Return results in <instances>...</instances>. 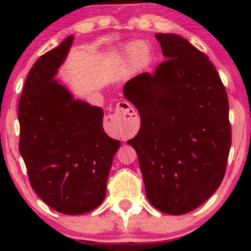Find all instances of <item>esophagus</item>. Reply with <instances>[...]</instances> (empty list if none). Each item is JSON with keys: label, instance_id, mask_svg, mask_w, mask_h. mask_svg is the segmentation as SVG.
<instances>
[{"label": "esophagus", "instance_id": "34e87169", "mask_svg": "<svg viewBox=\"0 0 251 251\" xmlns=\"http://www.w3.org/2000/svg\"><path fill=\"white\" fill-rule=\"evenodd\" d=\"M108 121L117 130L121 131V135L131 136L135 134L136 129L139 126V118L135 109L127 101H120L117 104L115 113L109 115Z\"/></svg>", "mask_w": 251, "mask_h": 251}]
</instances>
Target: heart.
<instances>
[{
  "instance_id": "1",
  "label": "heart",
  "mask_w": 251,
  "mask_h": 251,
  "mask_svg": "<svg viewBox=\"0 0 251 251\" xmlns=\"http://www.w3.org/2000/svg\"><path fill=\"white\" fill-rule=\"evenodd\" d=\"M141 45H144L141 42H129V43L125 44L123 48L120 50V55L123 57L126 58H134V59H145L150 52L139 54L138 53V48Z\"/></svg>"
}]
</instances>
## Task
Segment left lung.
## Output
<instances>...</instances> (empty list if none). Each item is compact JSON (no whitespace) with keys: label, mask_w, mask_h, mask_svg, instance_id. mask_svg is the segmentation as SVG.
<instances>
[{"label":"left lung","mask_w":251,"mask_h":251,"mask_svg":"<svg viewBox=\"0 0 251 251\" xmlns=\"http://www.w3.org/2000/svg\"><path fill=\"white\" fill-rule=\"evenodd\" d=\"M155 37L166 61L123 91L141 116L127 143L137 152L148 201L176 216L196 209L222 184L231 145L229 105L207 55L176 34Z\"/></svg>","instance_id":"obj_1"}]
</instances>
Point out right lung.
Masks as SVG:
<instances>
[{
	"label": "right lung",
	"mask_w": 251,
	"mask_h": 251,
	"mask_svg": "<svg viewBox=\"0 0 251 251\" xmlns=\"http://www.w3.org/2000/svg\"><path fill=\"white\" fill-rule=\"evenodd\" d=\"M71 35L37 59L19 103L20 152L34 192L66 215L99 207L121 142L103 128V108L75 100L55 76L73 44Z\"/></svg>",
	"instance_id": "obj_1"
}]
</instances>
